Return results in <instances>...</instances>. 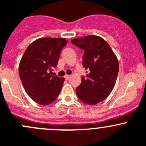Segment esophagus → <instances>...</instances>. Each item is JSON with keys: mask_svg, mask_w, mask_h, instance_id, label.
<instances>
[{"mask_svg": "<svg viewBox=\"0 0 146 146\" xmlns=\"http://www.w3.org/2000/svg\"><path fill=\"white\" fill-rule=\"evenodd\" d=\"M64 78H65L66 80H69L70 78V75H66V76H64Z\"/></svg>", "mask_w": 146, "mask_h": 146, "instance_id": "obj_1", "label": "esophagus"}]
</instances>
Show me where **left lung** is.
<instances>
[{"label": "left lung", "instance_id": "8db88e82", "mask_svg": "<svg viewBox=\"0 0 146 146\" xmlns=\"http://www.w3.org/2000/svg\"><path fill=\"white\" fill-rule=\"evenodd\" d=\"M71 42L84 50L82 65L88 70L76 89L84 103L94 105L104 100L114 87L119 73V62L109 44L95 35L75 38Z\"/></svg>", "mask_w": 146, "mask_h": 146}]
</instances>
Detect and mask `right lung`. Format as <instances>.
<instances>
[{
    "label": "right lung",
    "instance_id": "add662e5",
    "mask_svg": "<svg viewBox=\"0 0 146 146\" xmlns=\"http://www.w3.org/2000/svg\"><path fill=\"white\" fill-rule=\"evenodd\" d=\"M67 42L64 38L44 37L32 42L24 52L20 78L29 96L39 104H50L60 94L64 78L53 74L52 71Z\"/></svg>",
    "mask_w": 146,
    "mask_h": 146
}]
</instances>
